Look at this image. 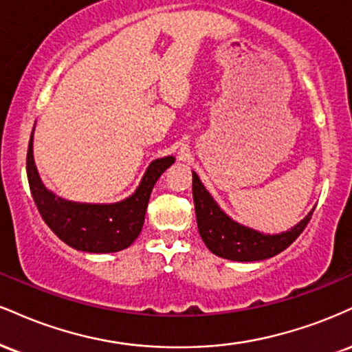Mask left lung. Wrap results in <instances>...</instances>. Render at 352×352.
<instances>
[{
    "label": "left lung",
    "mask_w": 352,
    "mask_h": 352,
    "mask_svg": "<svg viewBox=\"0 0 352 352\" xmlns=\"http://www.w3.org/2000/svg\"><path fill=\"white\" fill-rule=\"evenodd\" d=\"M193 173V201L198 231L206 248L223 259L238 262L264 261L277 256L302 234L311 211L298 224L280 234H264L228 217Z\"/></svg>",
    "instance_id": "left-lung-1"
}]
</instances>
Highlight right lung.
<instances>
[{"label":"right lung","mask_w":352,"mask_h":352,"mask_svg":"<svg viewBox=\"0 0 352 352\" xmlns=\"http://www.w3.org/2000/svg\"><path fill=\"white\" fill-rule=\"evenodd\" d=\"M173 162L172 155L152 160L135 192L126 200L109 205L63 200L45 188L34 164L32 134L26 168L32 198L50 230L77 251L103 254L122 251L134 243L142 230L152 188Z\"/></svg>","instance_id":"1"}]
</instances>
